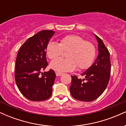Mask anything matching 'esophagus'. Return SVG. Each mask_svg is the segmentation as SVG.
I'll return each instance as SVG.
<instances>
[{"label": "esophagus", "instance_id": "1", "mask_svg": "<svg viewBox=\"0 0 126 126\" xmlns=\"http://www.w3.org/2000/svg\"><path fill=\"white\" fill-rule=\"evenodd\" d=\"M56 76H62V75H63V73H59V72H56Z\"/></svg>", "mask_w": 126, "mask_h": 126}]
</instances>
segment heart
<instances>
[{
  "label": "heart",
  "mask_w": 126,
  "mask_h": 126,
  "mask_svg": "<svg viewBox=\"0 0 126 126\" xmlns=\"http://www.w3.org/2000/svg\"><path fill=\"white\" fill-rule=\"evenodd\" d=\"M63 51H67V59H56L50 64L51 69L59 73L72 71L77 66L79 69H87L92 64L96 55L95 46L92 42L73 34L63 37L59 43L48 42L46 46L47 55L51 60L59 58Z\"/></svg>",
  "instance_id": "b5f03b06"
}]
</instances>
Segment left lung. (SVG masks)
<instances>
[{
    "label": "left lung",
    "instance_id": "8db88e82",
    "mask_svg": "<svg viewBox=\"0 0 126 126\" xmlns=\"http://www.w3.org/2000/svg\"><path fill=\"white\" fill-rule=\"evenodd\" d=\"M99 54L94 64L81 73L85 77L81 79L72 76L70 92L75 99L79 101H94L102 94L107 86L111 73L110 52L103 41L96 35Z\"/></svg>",
    "mask_w": 126,
    "mask_h": 126
}]
</instances>
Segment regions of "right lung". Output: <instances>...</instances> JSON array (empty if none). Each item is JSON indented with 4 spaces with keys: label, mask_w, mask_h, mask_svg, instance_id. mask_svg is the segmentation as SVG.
Listing matches in <instances>:
<instances>
[{
    "label": "right lung",
    "mask_w": 126,
    "mask_h": 126,
    "mask_svg": "<svg viewBox=\"0 0 126 126\" xmlns=\"http://www.w3.org/2000/svg\"><path fill=\"white\" fill-rule=\"evenodd\" d=\"M54 33L52 30L40 31L29 38L17 54L15 82L22 94L29 100L44 101L51 96L56 73L50 69L40 75L48 66L46 46Z\"/></svg>",
    "instance_id": "right-lung-1"
}]
</instances>
